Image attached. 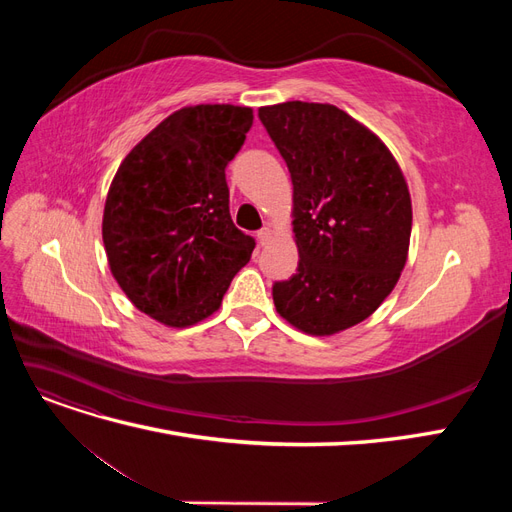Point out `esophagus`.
Instances as JSON below:
<instances>
[{"label":"esophagus","mask_w":512,"mask_h":512,"mask_svg":"<svg viewBox=\"0 0 512 512\" xmlns=\"http://www.w3.org/2000/svg\"><path fill=\"white\" fill-rule=\"evenodd\" d=\"M258 243L260 245H267L269 243V239H271V228L269 226H265V228H262V230H258Z\"/></svg>","instance_id":"34e87169"}]
</instances>
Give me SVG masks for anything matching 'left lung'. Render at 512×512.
I'll use <instances>...</instances> for the list:
<instances>
[{"label": "left lung", "instance_id": "left-lung-1", "mask_svg": "<svg viewBox=\"0 0 512 512\" xmlns=\"http://www.w3.org/2000/svg\"><path fill=\"white\" fill-rule=\"evenodd\" d=\"M258 117L290 170L299 250L297 273L273 286L275 309L307 335L342 333L376 312L406 267V177L389 147L333 104L292 100Z\"/></svg>", "mask_w": 512, "mask_h": 512}]
</instances>
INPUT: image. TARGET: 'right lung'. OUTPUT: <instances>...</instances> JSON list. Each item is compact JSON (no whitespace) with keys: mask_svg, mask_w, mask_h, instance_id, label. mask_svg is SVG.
Wrapping results in <instances>:
<instances>
[{"mask_svg":"<svg viewBox=\"0 0 512 512\" xmlns=\"http://www.w3.org/2000/svg\"><path fill=\"white\" fill-rule=\"evenodd\" d=\"M250 106H183L134 145L111 181L102 215L108 267L136 309L170 329L218 312L254 252L232 224L226 164Z\"/></svg>","mask_w":512,"mask_h":512,"instance_id":"right-lung-1","label":"right lung"}]
</instances>
